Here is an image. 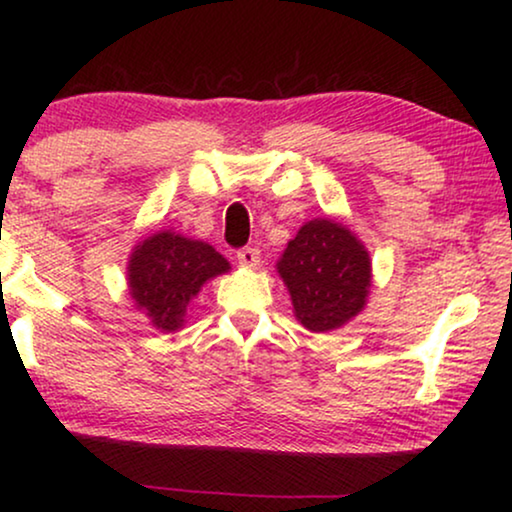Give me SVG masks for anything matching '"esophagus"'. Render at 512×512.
Listing matches in <instances>:
<instances>
[{
	"mask_svg": "<svg viewBox=\"0 0 512 512\" xmlns=\"http://www.w3.org/2000/svg\"><path fill=\"white\" fill-rule=\"evenodd\" d=\"M237 261H240L242 268L254 270V268H258V263H261V251H258L256 247H244L237 251Z\"/></svg>",
	"mask_w": 512,
	"mask_h": 512,
	"instance_id": "obj_1",
	"label": "esophagus"
}]
</instances>
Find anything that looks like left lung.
Instances as JSON below:
<instances>
[{
  "label": "left lung",
  "mask_w": 512,
  "mask_h": 512,
  "mask_svg": "<svg viewBox=\"0 0 512 512\" xmlns=\"http://www.w3.org/2000/svg\"><path fill=\"white\" fill-rule=\"evenodd\" d=\"M293 314L307 331L326 333L352 321L368 300L370 256L352 230L331 219L307 221L277 263Z\"/></svg>",
  "instance_id": "8db88e82"
}]
</instances>
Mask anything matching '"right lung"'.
Masks as SVG:
<instances>
[{
    "instance_id": "obj_1",
    "label": "right lung",
    "mask_w": 512,
    "mask_h": 512,
    "mask_svg": "<svg viewBox=\"0 0 512 512\" xmlns=\"http://www.w3.org/2000/svg\"><path fill=\"white\" fill-rule=\"evenodd\" d=\"M230 270L212 244L160 230L132 249L128 261L130 296L158 331L184 326L191 300L202 284Z\"/></svg>"
}]
</instances>
